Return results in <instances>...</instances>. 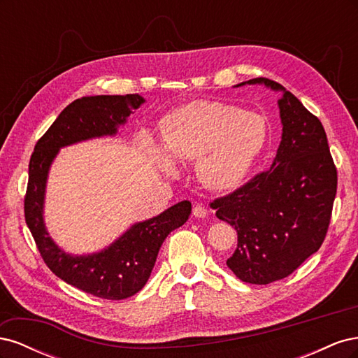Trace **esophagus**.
Masks as SVG:
<instances>
[{"mask_svg":"<svg viewBox=\"0 0 358 358\" xmlns=\"http://www.w3.org/2000/svg\"><path fill=\"white\" fill-rule=\"evenodd\" d=\"M192 215L196 216V218H206V215H208V209H206L203 204H196L192 208Z\"/></svg>","mask_w":358,"mask_h":358,"instance_id":"34e87169","label":"esophagus"}]
</instances>
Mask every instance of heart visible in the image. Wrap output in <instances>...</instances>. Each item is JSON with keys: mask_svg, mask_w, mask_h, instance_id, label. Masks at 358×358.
<instances>
[{"mask_svg": "<svg viewBox=\"0 0 358 358\" xmlns=\"http://www.w3.org/2000/svg\"><path fill=\"white\" fill-rule=\"evenodd\" d=\"M159 143L143 140L148 159L166 175L176 162H196L197 178L213 191H234L249 176L268 142L266 119L222 101L183 104L159 122Z\"/></svg>", "mask_w": 358, "mask_h": 358, "instance_id": "1", "label": "heart"}]
</instances>
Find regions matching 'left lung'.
I'll return each instance as SVG.
<instances>
[{
    "mask_svg": "<svg viewBox=\"0 0 358 358\" xmlns=\"http://www.w3.org/2000/svg\"><path fill=\"white\" fill-rule=\"evenodd\" d=\"M245 85H264L280 92L282 136L270 169L215 200L212 208L237 231V248L227 266L243 282L266 285L291 275L320 249L329 229L338 173L322 124L297 96L266 78L234 88Z\"/></svg>",
    "mask_w": 358,
    "mask_h": 358,
    "instance_id": "1",
    "label": "left lung"
}]
</instances>
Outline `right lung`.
Returning a JSON list of instances; mask_svg holds the SVG:
<instances>
[{"label":"right lung","mask_w":358,"mask_h":358,"mask_svg":"<svg viewBox=\"0 0 358 358\" xmlns=\"http://www.w3.org/2000/svg\"><path fill=\"white\" fill-rule=\"evenodd\" d=\"M146 100L138 94L91 95L74 100L43 136L29 159L25 221L48 267L64 282L88 294L122 300L145 287L166 237L188 221L191 201L183 200L145 221L134 222L109 246L92 254H71L48 231L45 201L49 171L62 148L86 140L115 137L128 116Z\"/></svg>","instance_id":"right-lung-1"}]
</instances>
